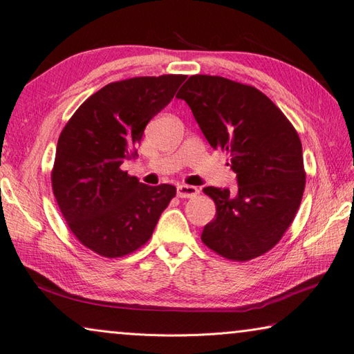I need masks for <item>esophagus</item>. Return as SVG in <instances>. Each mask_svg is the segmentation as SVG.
Segmentation results:
<instances>
[{
    "mask_svg": "<svg viewBox=\"0 0 354 354\" xmlns=\"http://www.w3.org/2000/svg\"><path fill=\"white\" fill-rule=\"evenodd\" d=\"M199 193L196 187L193 185H178V196L179 198H194Z\"/></svg>",
    "mask_w": 354,
    "mask_h": 354,
    "instance_id": "esophagus-1",
    "label": "esophagus"
}]
</instances>
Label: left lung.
<instances>
[{"mask_svg":"<svg viewBox=\"0 0 354 354\" xmlns=\"http://www.w3.org/2000/svg\"><path fill=\"white\" fill-rule=\"evenodd\" d=\"M178 99L189 104L213 149L231 156L237 190L205 187L216 217L202 242L225 259L246 261L274 248L289 228L306 185L297 131L254 86L219 76H192Z\"/></svg>","mask_w":354,"mask_h":354,"instance_id":"obj_1","label":"left lung"}]
</instances>
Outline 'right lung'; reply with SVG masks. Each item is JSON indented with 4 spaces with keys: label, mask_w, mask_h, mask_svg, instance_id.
I'll return each instance as SVG.
<instances>
[{
    "label": "right lung",
    "mask_w": 354,
    "mask_h": 354,
    "mask_svg": "<svg viewBox=\"0 0 354 354\" xmlns=\"http://www.w3.org/2000/svg\"><path fill=\"white\" fill-rule=\"evenodd\" d=\"M184 80L167 74L103 86L82 103L59 137L53 193L73 234L103 257H123L145 245L175 198L173 185H146L120 167L138 156L146 124Z\"/></svg>",
    "instance_id": "obj_1"
}]
</instances>
